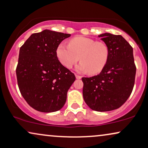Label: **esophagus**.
Masks as SVG:
<instances>
[{
	"label": "esophagus",
	"instance_id": "1",
	"mask_svg": "<svg viewBox=\"0 0 148 148\" xmlns=\"http://www.w3.org/2000/svg\"><path fill=\"white\" fill-rule=\"evenodd\" d=\"M75 77H76V79H82V76L77 75H76Z\"/></svg>",
	"mask_w": 148,
	"mask_h": 148
}]
</instances>
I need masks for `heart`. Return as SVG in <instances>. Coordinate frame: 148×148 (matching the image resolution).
<instances>
[{"instance_id":"obj_1","label":"heart","mask_w":148,"mask_h":148,"mask_svg":"<svg viewBox=\"0 0 148 148\" xmlns=\"http://www.w3.org/2000/svg\"><path fill=\"white\" fill-rule=\"evenodd\" d=\"M56 54L62 65L71 69L77 62H81L75 70L80 73L97 74L105 67L109 58V50L106 44L89 38L79 36L73 38L69 45L64 42L58 44Z\"/></svg>"}]
</instances>
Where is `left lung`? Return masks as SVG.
Listing matches in <instances>:
<instances>
[{"label": "left lung", "instance_id": "obj_1", "mask_svg": "<svg viewBox=\"0 0 148 148\" xmlns=\"http://www.w3.org/2000/svg\"><path fill=\"white\" fill-rule=\"evenodd\" d=\"M98 37L108 46L109 58L100 74L82 77L83 96L92 110L107 112L119 108L130 96L136 66L133 48L122 36L104 33Z\"/></svg>", "mask_w": 148, "mask_h": 148}]
</instances>
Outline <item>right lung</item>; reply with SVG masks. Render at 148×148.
I'll return each instance as SVG.
<instances>
[{
	"instance_id": "obj_1",
	"label": "right lung",
	"mask_w": 148,
	"mask_h": 148,
	"mask_svg": "<svg viewBox=\"0 0 148 148\" xmlns=\"http://www.w3.org/2000/svg\"><path fill=\"white\" fill-rule=\"evenodd\" d=\"M71 34L45 29L33 34L20 48L16 69L20 92L27 104L42 112L59 110L75 76L62 65L57 46Z\"/></svg>"
}]
</instances>
